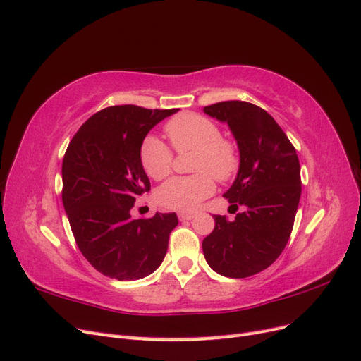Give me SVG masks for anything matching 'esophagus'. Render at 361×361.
Masks as SVG:
<instances>
[{
    "label": "esophagus",
    "instance_id": "34e87169",
    "mask_svg": "<svg viewBox=\"0 0 361 361\" xmlns=\"http://www.w3.org/2000/svg\"><path fill=\"white\" fill-rule=\"evenodd\" d=\"M194 218V214H187V212H180L179 214V220L180 221H190Z\"/></svg>",
    "mask_w": 361,
    "mask_h": 361
}]
</instances>
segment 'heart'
<instances>
[{"mask_svg":"<svg viewBox=\"0 0 361 361\" xmlns=\"http://www.w3.org/2000/svg\"><path fill=\"white\" fill-rule=\"evenodd\" d=\"M166 133L176 152L192 150L191 176L171 178L157 190V202L171 211L190 212L211 197L214 179L231 180L239 169V152L232 140L221 137V129L214 120L195 113L173 117ZM140 162L149 178H167L173 166V154L157 135H147L140 146Z\"/></svg>","mask_w":361,"mask_h":361,"instance_id":"1","label":"heart"}]
</instances>
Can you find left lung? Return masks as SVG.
<instances>
[{
	"mask_svg": "<svg viewBox=\"0 0 361 361\" xmlns=\"http://www.w3.org/2000/svg\"><path fill=\"white\" fill-rule=\"evenodd\" d=\"M203 111L228 125L239 149L236 179L223 195L244 211L233 221L215 215L203 239L204 259L215 272L244 279L267 269L285 250L301 197L297 150L265 110L243 101H226Z\"/></svg>",
	"mask_w": 361,
	"mask_h": 361,
	"instance_id": "left-lung-1",
	"label": "left lung"
}]
</instances>
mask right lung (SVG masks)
<instances>
[{
	"instance_id": "right-lung-1",
	"label": "right lung",
	"mask_w": 361,
	"mask_h": 361,
	"mask_svg": "<svg viewBox=\"0 0 361 361\" xmlns=\"http://www.w3.org/2000/svg\"><path fill=\"white\" fill-rule=\"evenodd\" d=\"M178 110L116 105L78 129L63 158V206L76 245L90 265L116 280L152 274L167 253L178 216L130 218L135 199L150 190L140 162L149 130Z\"/></svg>"
}]
</instances>
